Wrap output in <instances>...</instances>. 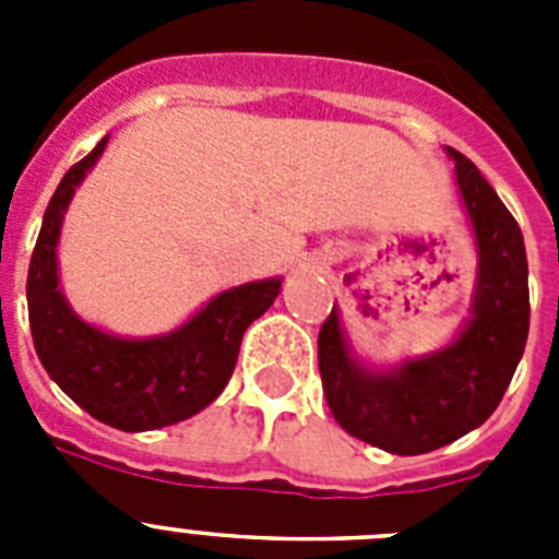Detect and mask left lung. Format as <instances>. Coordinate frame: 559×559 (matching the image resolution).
I'll return each instance as SVG.
<instances>
[{
  "label": "left lung",
  "mask_w": 559,
  "mask_h": 559,
  "mask_svg": "<svg viewBox=\"0 0 559 559\" xmlns=\"http://www.w3.org/2000/svg\"><path fill=\"white\" fill-rule=\"evenodd\" d=\"M456 187L476 240L471 316L445 347L378 367L358 358L338 308L319 333V372L335 423L397 456H419L487 423L530 335V265L521 226L478 167L453 147Z\"/></svg>",
  "instance_id": "obj_1"
}]
</instances>
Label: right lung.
Instances as JSON below:
<instances>
[{
	"mask_svg": "<svg viewBox=\"0 0 559 559\" xmlns=\"http://www.w3.org/2000/svg\"><path fill=\"white\" fill-rule=\"evenodd\" d=\"M108 136L69 167L49 199L27 274L29 330L47 374L83 412L120 431H156L204 412L224 392L246 328L274 305L283 276L215 294L170 333L128 338L83 322L58 288L63 215Z\"/></svg>",
	"mask_w": 559,
	"mask_h": 559,
	"instance_id": "right-lung-1",
	"label": "right lung"
}]
</instances>
